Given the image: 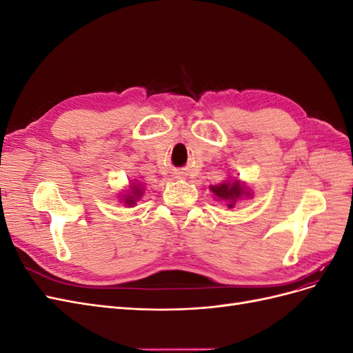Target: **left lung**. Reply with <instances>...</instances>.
Masks as SVG:
<instances>
[{
	"label": "left lung",
	"instance_id": "left-lung-1",
	"mask_svg": "<svg viewBox=\"0 0 353 353\" xmlns=\"http://www.w3.org/2000/svg\"><path fill=\"white\" fill-rule=\"evenodd\" d=\"M210 191L219 200L227 201L228 203V208H234L237 199H240L244 194H249L248 191H244V188L240 185L239 181H236V183H232V184L231 183H222L219 185L210 187Z\"/></svg>",
	"mask_w": 353,
	"mask_h": 353
}]
</instances>
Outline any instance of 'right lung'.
Wrapping results in <instances>:
<instances>
[{"mask_svg":"<svg viewBox=\"0 0 353 353\" xmlns=\"http://www.w3.org/2000/svg\"><path fill=\"white\" fill-rule=\"evenodd\" d=\"M141 196H143V191H141V188H138V185H137V187L134 185L131 193L128 194V196H126V199H123V200H125V203H126L128 206H132V205H135V201H137L138 199H140Z\"/></svg>","mask_w":353,"mask_h":353,"instance_id":"obj_1","label":"right lung"}]
</instances>
